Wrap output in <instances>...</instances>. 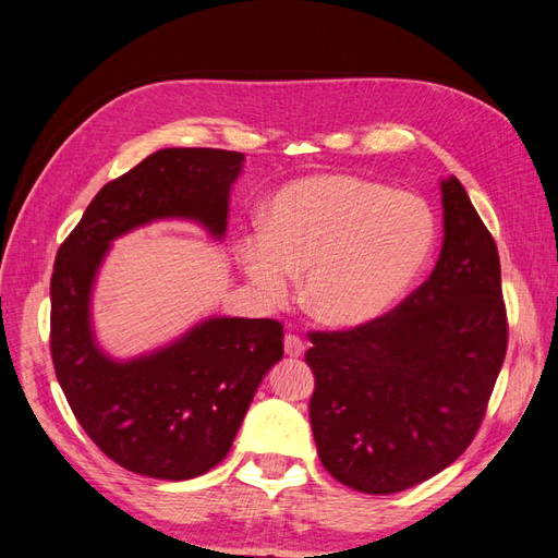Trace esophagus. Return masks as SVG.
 <instances>
[{"mask_svg":"<svg viewBox=\"0 0 558 558\" xmlns=\"http://www.w3.org/2000/svg\"><path fill=\"white\" fill-rule=\"evenodd\" d=\"M304 339L299 335H284V353L290 355V359H302L304 355Z\"/></svg>","mask_w":558,"mask_h":558,"instance_id":"obj_1","label":"esophagus"}]
</instances>
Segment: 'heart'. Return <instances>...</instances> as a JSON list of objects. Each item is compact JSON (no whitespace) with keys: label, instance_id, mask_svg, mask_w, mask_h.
I'll use <instances>...</instances> for the list:
<instances>
[{"label":"heart","instance_id":"b5f03b06","mask_svg":"<svg viewBox=\"0 0 558 558\" xmlns=\"http://www.w3.org/2000/svg\"><path fill=\"white\" fill-rule=\"evenodd\" d=\"M436 247V217L410 191L355 174L284 183L264 209V231L240 235L238 262L268 304L302 299L313 318L355 327L379 318L422 276Z\"/></svg>","mask_w":558,"mask_h":558}]
</instances>
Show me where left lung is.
I'll return each mask as SVG.
<instances>
[{
  "instance_id": "left-lung-1",
  "label": "left lung",
  "mask_w": 558,
  "mask_h": 558,
  "mask_svg": "<svg viewBox=\"0 0 558 558\" xmlns=\"http://www.w3.org/2000/svg\"><path fill=\"white\" fill-rule=\"evenodd\" d=\"M446 240L415 292L349 330H313L308 417L323 466L353 490L391 495L452 464L478 434L505 363L499 254L454 177Z\"/></svg>"
}]
</instances>
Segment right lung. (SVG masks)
Listing matches in <instances>:
<instances>
[{
	"instance_id": "add662e5",
	"label": "right lung",
	"mask_w": 558,
	"mask_h": 558,
	"mask_svg": "<svg viewBox=\"0 0 558 558\" xmlns=\"http://www.w3.org/2000/svg\"><path fill=\"white\" fill-rule=\"evenodd\" d=\"M242 153L165 148L106 183L56 254L51 361L68 405L112 462L185 481L217 466L268 367L282 359L274 318H211L177 344L132 363L98 351L89 292L110 240L153 219L185 217L223 235Z\"/></svg>"
}]
</instances>
